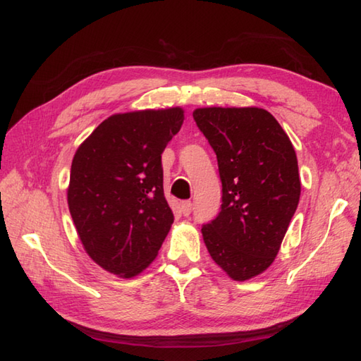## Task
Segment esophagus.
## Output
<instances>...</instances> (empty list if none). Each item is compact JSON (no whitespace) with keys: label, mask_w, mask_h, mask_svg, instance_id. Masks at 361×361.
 <instances>
[{"label":"esophagus","mask_w":361,"mask_h":361,"mask_svg":"<svg viewBox=\"0 0 361 361\" xmlns=\"http://www.w3.org/2000/svg\"><path fill=\"white\" fill-rule=\"evenodd\" d=\"M181 212H183L184 216L190 215V212H192V201H183V202H181Z\"/></svg>","instance_id":"34e87169"}]
</instances>
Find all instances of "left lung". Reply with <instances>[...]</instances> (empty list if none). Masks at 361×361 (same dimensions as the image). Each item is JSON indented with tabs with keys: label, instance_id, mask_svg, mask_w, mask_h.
Here are the masks:
<instances>
[{
	"label": "left lung",
	"instance_id": "left-lung-1",
	"mask_svg": "<svg viewBox=\"0 0 361 361\" xmlns=\"http://www.w3.org/2000/svg\"><path fill=\"white\" fill-rule=\"evenodd\" d=\"M193 118L216 154L223 183V204L202 238L212 259L243 282L279 252L300 198L298 157L262 108H198Z\"/></svg>",
	"mask_w": 361,
	"mask_h": 361
}]
</instances>
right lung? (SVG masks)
<instances>
[{
	"label": "right lung",
	"instance_id": "obj_1",
	"mask_svg": "<svg viewBox=\"0 0 361 361\" xmlns=\"http://www.w3.org/2000/svg\"><path fill=\"white\" fill-rule=\"evenodd\" d=\"M181 108L145 109L104 120L75 154L68 209L88 256L133 277L149 265L173 214L164 198L161 154L184 120Z\"/></svg>",
	"mask_w": 361,
	"mask_h": 361
}]
</instances>
